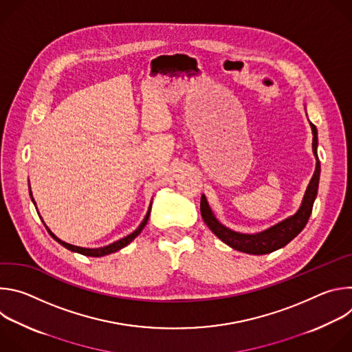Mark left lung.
Listing matches in <instances>:
<instances>
[{"label":"left lung","instance_id":"left-lung-1","mask_svg":"<svg viewBox=\"0 0 352 352\" xmlns=\"http://www.w3.org/2000/svg\"><path fill=\"white\" fill-rule=\"evenodd\" d=\"M311 128L314 133L312 147H314V153L316 156V170L305 192L302 205H300L299 210L292 217L259 234H252V235L239 234V232L231 231L230 228L224 227L216 220V217L213 216L209 208L205 195H202V199H200V213H202V219L206 223V226L213 231V234L217 235L224 243L245 254L265 255V254L273 252V250L278 248L285 246L291 239H294L300 231L304 230L312 213L315 197L318 195L319 177H320V162L318 159V129L312 122H311Z\"/></svg>","mask_w":352,"mask_h":352}]
</instances>
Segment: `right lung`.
<instances>
[{
    "label": "right lung",
    "instance_id": "right-lung-1",
    "mask_svg": "<svg viewBox=\"0 0 352 352\" xmlns=\"http://www.w3.org/2000/svg\"><path fill=\"white\" fill-rule=\"evenodd\" d=\"M30 196H32V192H30ZM32 200H33V196H32ZM33 204H34V200H33ZM152 208V206H150ZM150 208H148V210H147V214H146V217L143 219V221L140 223V226L132 232V234H129V235H126L125 238H122V239H120V241H117V242H114V243H111V245H109V246H104V248H96V249H89V248H80V246H75V245H71V243H67V242H64V241H61L60 238H57L52 231H50L47 227V231L50 232V235H52L58 243H61L64 248H67V249H69V250H72V252H78V254H80V255H85V256H93V258H98V256H104V255H109V254H113V252H117V250H120L121 248H124V246H126L131 241H133L140 232H142V230L144 228V226H146V223H147V220H148V216H150Z\"/></svg>",
    "mask_w": 352,
    "mask_h": 352
}]
</instances>
